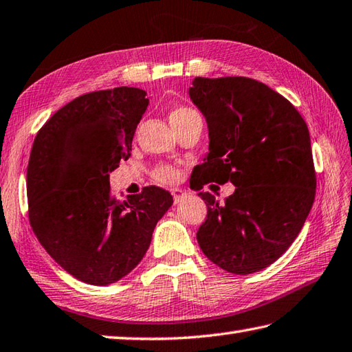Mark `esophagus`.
Instances as JSON below:
<instances>
[{"mask_svg":"<svg viewBox=\"0 0 352 352\" xmlns=\"http://www.w3.org/2000/svg\"><path fill=\"white\" fill-rule=\"evenodd\" d=\"M171 196H173L175 204H179V202L184 201V199L188 196V193L185 190H182V188H173V190H171Z\"/></svg>","mask_w":352,"mask_h":352,"instance_id":"esophagus-1","label":"esophagus"}]
</instances>
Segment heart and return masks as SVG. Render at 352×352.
Masks as SVG:
<instances>
[{
    "label": "heart",
    "instance_id": "obj_1",
    "mask_svg": "<svg viewBox=\"0 0 352 352\" xmlns=\"http://www.w3.org/2000/svg\"><path fill=\"white\" fill-rule=\"evenodd\" d=\"M193 113H196L195 110H191L188 107H184V105H179V107H175L173 110L170 111V122L175 127V125H177L179 122H182L184 119H187L190 115H193ZM153 177L156 179L157 182L171 184L177 179V170L175 167H171V165L161 164V165H157V167L153 168Z\"/></svg>",
    "mask_w": 352,
    "mask_h": 352
}]
</instances>
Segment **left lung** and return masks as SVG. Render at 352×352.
I'll list each match as a JSON object with an SVG mask.
<instances>
[{
  "label": "left lung",
  "instance_id": "1",
  "mask_svg": "<svg viewBox=\"0 0 352 352\" xmlns=\"http://www.w3.org/2000/svg\"><path fill=\"white\" fill-rule=\"evenodd\" d=\"M190 98L210 135L190 187L236 185L223 204L199 193L208 210L199 247L228 273H256L289 248L313 207L317 181L307 122L287 98L245 76L195 78Z\"/></svg>",
  "mask_w": 352,
  "mask_h": 352
}]
</instances>
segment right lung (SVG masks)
Listing matches in <instances>:
<instances>
[{
  "mask_svg": "<svg viewBox=\"0 0 352 352\" xmlns=\"http://www.w3.org/2000/svg\"><path fill=\"white\" fill-rule=\"evenodd\" d=\"M147 94L98 90L65 104L36 133L28 165L29 222L58 265L109 285L142 261L173 197L155 185L118 201L109 176L127 161Z\"/></svg>",
  "mask_w": 352,
  "mask_h": 352,
  "instance_id": "right-lung-1",
  "label": "right lung"
}]
</instances>
